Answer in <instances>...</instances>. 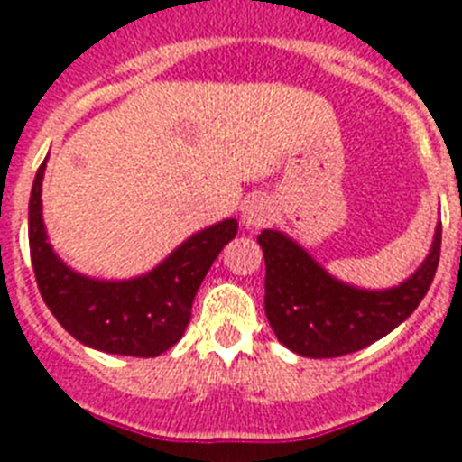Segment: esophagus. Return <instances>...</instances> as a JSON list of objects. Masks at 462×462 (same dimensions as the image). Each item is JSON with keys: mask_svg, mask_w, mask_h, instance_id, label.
Masks as SVG:
<instances>
[{"mask_svg": "<svg viewBox=\"0 0 462 462\" xmlns=\"http://www.w3.org/2000/svg\"><path fill=\"white\" fill-rule=\"evenodd\" d=\"M273 217H275V208H273L271 199H266V196H254V199H250V201L245 203L243 208L245 226H252V228L266 226V224L273 222Z\"/></svg>", "mask_w": 462, "mask_h": 462, "instance_id": "34e87169", "label": "esophagus"}]
</instances>
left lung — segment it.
Instances as JSON below:
<instances>
[{"instance_id":"left-lung-1","label":"left lung","mask_w":462,"mask_h":462,"mask_svg":"<svg viewBox=\"0 0 462 462\" xmlns=\"http://www.w3.org/2000/svg\"><path fill=\"white\" fill-rule=\"evenodd\" d=\"M266 259V317L277 340L308 358L345 356L373 345L419 308L439 263L442 224L414 275L386 291H363L333 280L280 231L256 236Z\"/></svg>"}]
</instances>
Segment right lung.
I'll return each mask as SVG.
<instances>
[{"mask_svg": "<svg viewBox=\"0 0 462 462\" xmlns=\"http://www.w3.org/2000/svg\"><path fill=\"white\" fill-rule=\"evenodd\" d=\"M39 166L30 196V254L41 298L64 330L106 354L150 358L180 340L191 319V303L224 245L238 234L224 219L182 243L162 266L126 282H99L76 275L46 243L41 219Z\"/></svg>", "mask_w": 462, "mask_h": 462, "instance_id": "add662e5", "label": "right lung"}]
</instances>
